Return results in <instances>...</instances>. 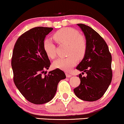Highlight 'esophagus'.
Wrapping results in <instances>:
<instances>
[{"mask_svg": "<svg viewBox=\"0 0 124 124\" xmlns=\"http://www.w3.org/2000/svg\"><path fill=\"white\" fill-rule=\"evenodd\" d=\"M66 77L67 78H70L72 77V76L71 74H68V73H66Z\"/></svg>", "mask_w": 124, "mask_h": 124, "instance_id": "34e87169", "label": "esophagus"}]
</instances>
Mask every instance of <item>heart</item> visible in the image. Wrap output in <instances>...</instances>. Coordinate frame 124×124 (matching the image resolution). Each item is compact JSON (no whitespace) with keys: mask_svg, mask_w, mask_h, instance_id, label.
I'll return each mask as SVG.
<instances>
[{"mask_svg":"<svg viewBox=\"0 0 124 124\" xmlns=\"http://www.w3.org/2000/svg\"><path fill=\"white\" fill-rule=\"evenodd\" d=\"M53 38L58 43L67 46V54L69 55L65 58H59L54 61V67L68 71L77 63L78 58L84 57L86 52V42L78 31L70 27L63 28L57 31ZM43 47L48 58H55V47L50 39H46L44 40Z\"/></svg>","mask_w":124,"mask_h":124,"instance_id":"1","label":"heart"}]
</instances>
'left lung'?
I'll return each instance as SVG.
<instances>
[{
    "label": "left lung",
    "mask_w": 124,
    "mask_h": 124,
    "mask_svg": "<svg viewBox=\"0 0 124 124\" xmlns=\"http://www.w3.org/2000/svg\"><path fill=\"white\" fill-rule=\"evenodd\" d=\"M84 32L86 42V52L76 69L87 73L79 75L81 83L74 89L79 99L95 101L104 95L112 79V55L107 44L99 34L88 26L77 24Z\"/></svg>",
    "instance_id": "left-lung-1"
}]
</instances>
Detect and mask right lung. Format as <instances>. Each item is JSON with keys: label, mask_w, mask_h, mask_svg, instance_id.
<instances>
[{"label": "right lung", "mask_w": 124, "mask_h": 124, "mask_svg": "<svg viewBox=\"0 0 124 124\" xmlns=\"http://www.w3.org/2000/svg\"><path fill=\"white\" fill-rule=\"evenodd\" d=\"M51 27H37L20 35L14 46L11 59L14 82L20 93L34 104H43L54 98L64 72L56 69L44 73L50 61L43 50L45 37ZM46 71H45L46 73ZM43 73L45 74L43 75Z\"/></svg>", "instance_id": "right-lung-1"}]
</instances>
